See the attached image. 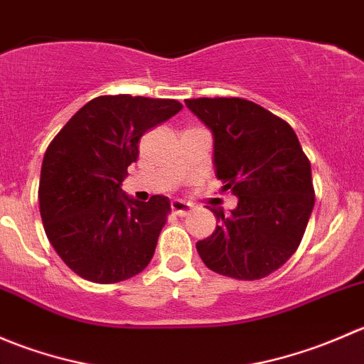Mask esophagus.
<instances>
[{
	"label": "esophagus",
	"instance_id": "esophagus-1",
	"mask_svg": "<svg viewBox=\"0 0 364 364\" xmlns=\"http://www.w3.org/2000/svg\"><path fill=\"white\" fill-rule=\"evenodd\" d=\"M171 208H172V211L179 216H185L192 211V204L185 203V200H172Z\"/></svg>",
	"mask_w": 364,
	"mask_h": 364
}]
</instances>
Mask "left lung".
Masks as SVG:
<instances>
[{
    "label": "left lung",
    "instance_id": "obj_1",
    "mask_svg": "<svg viewBox=\"0 0 364 364\" xmlns=\"http://www.w3.org/2000/svg\"><path fill=\"white\" fill-rule=\"evenodd\" d=\"M215 137L216 178L237 197L197 252L215 273L260 280L284 266L306 230L315 190L296 132L277 114L237 97L185 100Z\"/></svg>",
    "mask_w": 364,
    "mask_h": 364
}]
</instances>
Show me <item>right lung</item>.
<instances>
[{
  "instance_id": "1",
  "label": "right lung",
  "mask_w": 364,
  "mask_h": 364,
  "mask_svg": "<svg viewBox=\"0 0 364 364\" xmlns=\"http://www.w3.org/2000/svg\"><path fill=\"white\" fill-rule=\"evenodd\" d=\"M181 109L171 98L104 95L73 114L47 148L38 186L43 229L84 280L117 284L151 262L171 203L128 199L121 181L142 135Z\"/></svg>"
}]
</instances>
